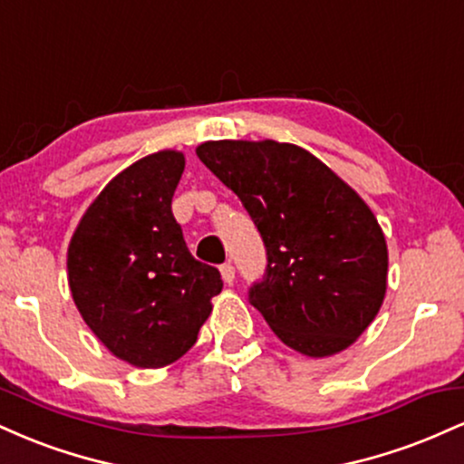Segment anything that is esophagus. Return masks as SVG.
<instances>
[{"label": "esophagus", "mask_w": 464, "mask_h": 464, "mask_svg": "<svg viewBox=\"0 0 464 464\" xmlns=\"http://www.w3.org/2000/svg\"><path fill=\"white\" fill-rule=\"evenodd\" d=\"M220 275H222V279H225V284L231 285L233 281H236V266H233L231 262L222 264L220 266Z\"/></svg>", "instance_id": "esophagus-1"}]
</instances>
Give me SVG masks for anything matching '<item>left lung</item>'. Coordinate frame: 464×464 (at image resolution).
<instances>
[{
    "mask_svg": "<svg viewBox=\"0 0 464 464\" xmlns=\"http://www.w3.org/2000/svg\"><path fill=\"white\" fill-rule=\"evenodd\" d=\"M196 154L264 239L268 266L250 305L303 355L351 347L380 312L388 276L384 233L358 191L295 143L205 141Z\"/></svg>",
    "mask_w": 464,
    "mask_h": 464,
    "instance_id": "1",
    "label": "left lung"
}]
</instances>
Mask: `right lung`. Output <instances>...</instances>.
Masks as SVG:
<instances>
[{
	"label": "right lung",
	"instance_id": "right-lung-1",
	"mask_svg": "<svg viewBox=\"0 0 464 464\" xmlns=\"http://www.w3.org/2000/svg\"><path fill=\"white\" fill-rule=\"evenodd\" d=\"M183 152L140 159L100 191L67 248V279L80 316L115 358L161 369L194 347L218 268L194 259L172 214Z\"/></svg>",
	"mask_w": 464,
	"mask_h": 464
}]
</instances>
